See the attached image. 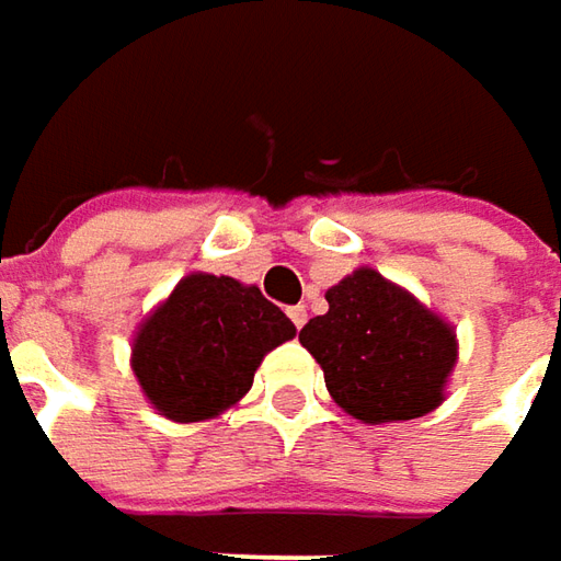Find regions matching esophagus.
<instances>
[{"instance_id": "esophagus-1", "label": "esophagus", "mask_w": 561, "mask_h": 561, "mask_svg": "<svg viewBox=\"0 0 561 561\" xmlns=\"http://www.w3.org/2000/svg\"><path fill=\"white\" fill-rule=\"evenodd\" d=\"M290 321L296 328H302L306 321H309V312H306V306H293L290 309Z\"/></svg>"}]
</instances>
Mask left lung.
Wrapping results in <instances>:
<instances>
[{
	"label": "left lung",
	"instance_id": "8db88e82",
	"mask_svg": "<svg viewBox=\"0 0 561 561\" xmlns=\"http://www.w3.org/2000/svg\"><path fill=\"white\" fill-rule=\"evenodd\" d=\"M328 312L299 331L334 402L365 424L421 419L446 399L456 328L415 293L358 265L324 293Z\"/></svg>",
	"mask_w": 561,
	"mask_h": 561
}]
</instances>
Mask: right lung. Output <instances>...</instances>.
<instances>
[{
	"label": "right lung",
	"instance_id": "1",
	"mask_svg": "<svg viewBox=\"0 0 561 561\" xmlns=\"http://www.w3.org/2000/svg\"><path fill=\"white\" fill-rule=\"evenodd\" d=\"M293 336L290 318L255 284L193 271L137 324L130 368L159 415L193 424L233 409L262 358Z\"/></svg>",
	"mask_w": 561,
	"mask_h": 561
}]
</instances>
